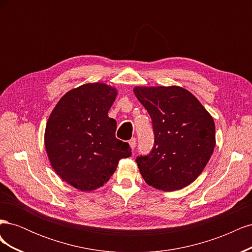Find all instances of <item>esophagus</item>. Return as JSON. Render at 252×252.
I'll return each mask as SVG.
<instances>
[{
    "label": "esophagus",
    "mask_w": 252,
    "mask_h": 252,
    "mask_svg": "<svg viewBox=\"0 0 252 252\" xmlns=\"http://www.w3.org/2000/svg\"><path fill=\"white\" fill-rule=\"evenodd\" d=\"M129 144H130L131 148H132V149H134V148H135V146H136V140H135V138H132L130 141H129Z\"/></svg>",
    "instance_id": "esophagus-1"
}]
</instances>
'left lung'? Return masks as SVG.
Wrapping results in <instances>:
<instances>
[{
    "mask_svg": "<svg viewBox=\"0 0 252 252\" xmlns=\"http://www.w3.org/2000/svg\"><path fill=\"white\" fill-rule=\"evenodd\" d=\"M133 91L149 113L155 135L149 154L135 158L143 179L164 191L191 184L216 146L213 119L184 88L135 87Z\"/></svg>",
    "mask_w": 252,
    "mask_h": 252,
    "instance_id": "left-lung-1",
    "label": "left lung"
}]
</instances>
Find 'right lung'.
<instances>
[{
  "instance_id": "add662e5",
  "label": "right lung",
  "mask_w": 252,
  "mask_h": 252,
  "mask_svg": "<svg viewBox=\"0 0 252 252\" xmlns=\"http://www.w3.org/2000/svg\"><path fill=\"white\" fill-rule=\"evenodd\" d=\"M117 91L105 84H85L61 98L45 130L51 166L63 181L82 191L103 186L120 158L131 156L116 138L117 122L108 117Z\"/></svg>"
}]
</instances>
